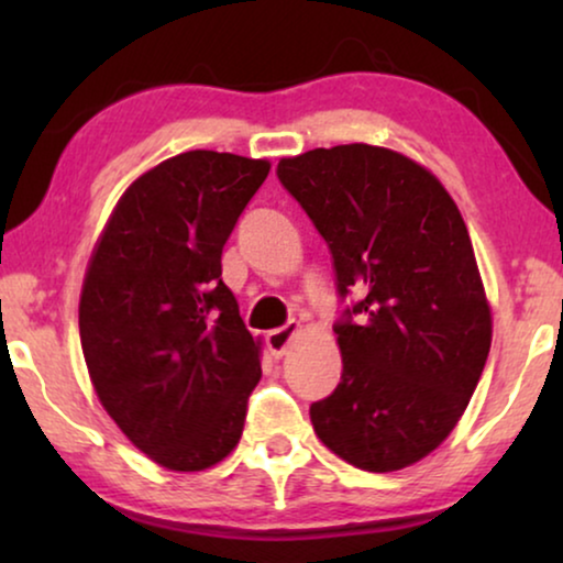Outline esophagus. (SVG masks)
<instances>
[{
    "label": "esophagus",
    "mask_w": 563,
    "mask_h": 563,
    "mask_svg": "<svg viewBox=\"0 0 563 563\" xmlns=\"http://www.w3.org/2000/svg\"><path fill=\"white\" fill-rule=\"evenodd\" d=\"M299 333V325L297 322H287L284 328H276L272 333H266V349L272 353L274 358H282L284 353H287L291 338Z\"/></svg>",
    "instance_id": "34e87169"
}]
</instances>
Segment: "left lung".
Wrapping results in <instances>:
<instances>
[{
  "label": "left lung",
  "instance_id": "8db88e82",
  "mask_svg": "<svg viewBox=\"0 0 563 563\" xmlns=\"http://www.w3.org/2000/svg\"><path fill=\"white\" fill-rule=\"evenodd\" d=\"M276 176L333 256L345 307L335 391L314 433L364 472H397L441 445L472 399L492 314L456 202L402 153L351 143L282 158Z\"/></svg>",
  "mask_w": 563,
  "mask_h": 563
}]
</instances>
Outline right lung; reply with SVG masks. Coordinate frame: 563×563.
Returning <instances> with one entry per match:
<instances>
[{"mask_svg":"<svg viewBox=\"0 0 563 563\" xmlns=\"http://www.w3.org/2000/svg\"><path fill=\"white\" fill-rule=\"evenodd\" d=\"M268 168L218 151L164 161L120 197L84 276L79 333L99 402L172 472L235 449L261 379V343L220 258Z\"/></svg>","mask_w":563,"mask_h":563,"instance_id":"add662e5","label":"right lung"}]
</instances>
